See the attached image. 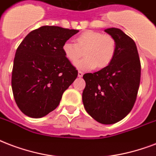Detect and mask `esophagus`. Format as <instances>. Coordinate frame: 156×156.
<instances>
[{"mask_svg":"<svg viewBox=\"0 0 156 156\" xmlns=\"http://www.w3.org/2000/svg\"><path fill=\"white\" fill-rule=\"evenodd\" d=\"M83 75H84V73H83L82 72H80V71H79V72H78V76L79 77H82L83 76Z\"/></svg>","mask_w":156,"mask_h":156,"instance_id":"34e87169","label":"esophagus"}]
</instances>
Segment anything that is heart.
I'll list each match as a JSON object with an SVG mask.
<instances>
[{"mask_svg":"<svg viewBox=\"0 0 156 156\" xmlns=\"http://www.w3.org/2000/svg\"><path fill=\"white\" fill-rule=\"evenodd\" d=\"M116 41L112 36L88 30L76 38V43L66 41L62 45V51L67 61L74 63L82 56H86L75 63L77 68L91 70L97 67L102 69L108 67L116 54Z\"/></svg>","mask_w":156,"mask_h":156,"instance_id":"obj_1","label":"heart"}]
</instances>
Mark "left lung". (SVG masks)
<instances>
[{
  "instance_id": "left-lung-1",
  "label": "left lung",
  "mask_w": 156,
  "mask_h": 156,
  "mask_svg": "<svg viewBox=\"0 0 156 156\" xmlns=\"http://www.w3.org/2000/svg\"><path fill=\"white\" fill-rule=\"evenodd\" d=\"M105 32L116 41V54L108 67L83 76L82 100L89 115L103 124L121 120L133 109L141 80V62L134 41L119 28Z\"/></svg>"
}]
</instances>
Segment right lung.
<instances>
[{
  "label": "right lung",
  "instance_id": "1",
  "mask_svg": "<svg viewBox=\"0 0 156 156\" xmlns=\"http://www.w3.org/2000/svg\"><path fill=\"white\" fill-rule=\"evenodd\" d=\"M79 30L43 26L33 30L18 47L12 71V90L17 106L32 118L54 111L62 94L78 76L62 45Z\"/></svg>",
  "mask_w": 156,
  "mask_h": 156
}]
</instances>
